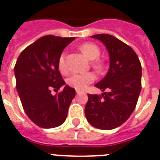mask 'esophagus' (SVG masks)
<instances>
[{
  "label": "esophagus",
  "instance_id": "esophagus-1",
  "mask_svg": "<svg viewBox=\"0 0 160 160\" xmlns=\"http://www.w3.org/2000/svg\"><path fill=\"white\" fill-rule=\"evenodd\" d=\"M81 93H85V92H80V91L77 90V94H81Z\"/></svg>",
  "mask_w": 160,
  "mask_h": 160
}]
</instances>
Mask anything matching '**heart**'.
Here are the masks:
<instances>
[{"label":"heart","instance_id":"obj_1","mask_svg":"<svg viewBox=\"0 0 160 160\" xmlns=\"http://www.w3.org/2000/svg\"><path fill=\"white\" fill-rule=\"evenodd\" d=\"M80 50L88 59L94 60L100 55V48L98 46L92 43H85L80 46ZM96 68H100L98 62L94 63ZM58 68L62 72H67V67L65 62V53H62L58 59ZM95 80V75L92 72H85V73H73L67 78V84L68 86L75 88L76 90H84L88 84L92 83Z\"/></svg>","mask_w":160,"mask_h":160}]
</instances>
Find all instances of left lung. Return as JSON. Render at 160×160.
<instances>
[{
    "label": "left lung",
    "instance_id": "obj_1",
    "mask_svg": "<svg viewBox=\"0 0 160 160\" xmlns=\"http://www.w3.org/2000/svg\"><path fill=\"white\" fill-rule=\"evenodd\" d=\"M91 37L102 42L109 53L108 72L95 84L108 92L88 94L85 116L96 128L112 130L127 121L135 110L141 91V64L135 51L116 37L107 34Z\"/></svg>",
    "mask_w": 160,
    "mask_h": 160
}]
</instances>
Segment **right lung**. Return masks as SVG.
I'll return each mask as SVG.
<instances>
[{"mask_svg":"<svg viewBox=\"0 0 160 160\" xmlns=\"http://www.w3.org/2000/svg\"><path fill=\"white\" fill-rule=\"evenodd\" d=\"M75 37L46 35L28 46L19 56L15 68L16 89L23 108L30 120L41 128L59 126L65 121L76 92L65 85L58 71L62 50ZM62 92L53 96L51 90Z\"/></svg>","mask_w":160,"mask_h":160,"instance_id":"1","label":"right lung"}]
</instances>
